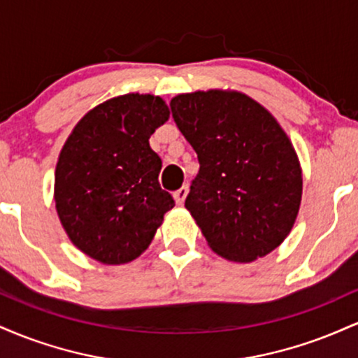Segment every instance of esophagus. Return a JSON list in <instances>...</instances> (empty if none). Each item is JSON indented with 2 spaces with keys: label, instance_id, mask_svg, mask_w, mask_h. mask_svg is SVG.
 <instances>
[{
  "label": "esophagus",
  "instance_id": "obj_1",
  "mask_svg": "<svg viewBox=\"0 0 358 358\" xmlns=\"http://www.w3.org/2000/svg\"><path fill=\"white\" fill-rule=\"evenodd\" d=\"M187 193H188V187H187V185H183L182 188H178V190L173 193L175 202L178 205H182L185 202V199H187Z\"/></svg>",
  "mask_w": 358,
  "mask_h": 358
}]
</instances>
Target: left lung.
<instances>
[{
  "mask_svg": "<svg viewBox=\"0 0 358 358\" xmlns=\"http://www.w3.org/2000/svg\"><path fill=\"white\" fill-rule=\"evenodd\" d=\"M200 170L185 207L222 257L250 262L286 239L303 178L286 133L261 104L227 90L180 94L170 102Z\"/></svg>",
  "mask_w": 358,
  "mask_h": 358,
  "instance_id": "1",
  "label": "left lung"
}]
</instances>
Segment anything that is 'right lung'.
Masks as SVG:
<instances>
[{
  "label": "right lung",
  "mask_w": 358,
  "mask_h": 358,
  "mask_svg": "<svg viewBox=\"0 0 358 358\" xmlns=\"http://www.w3.org/2000/svg\"><path fill=\"white\" fill-rule=\"evenodd\" d=\"M170 110L162 97L126 94L89 110L62 148L55 207L73 244L102 264H124L150 245L173 199L159 187L150 136Z\"/></svg>",
  "instance_id": "obj_1"
}]
</instances>
